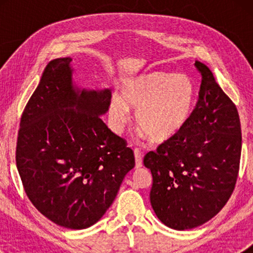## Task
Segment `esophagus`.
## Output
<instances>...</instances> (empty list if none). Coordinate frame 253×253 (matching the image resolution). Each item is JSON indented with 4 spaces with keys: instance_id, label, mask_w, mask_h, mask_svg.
<instances>
[{
    "instance_id": "obj_1",
    "label": "esophagus",
    "mask_w": 253,
    "mask_h": 253,
    "mask_svg": "<svg viewBox=\"0 0 253 253\" xmlns=\"http://www.w3.org/2000/svg\"><path fill=\"white\" fill-rule=\"evenodd\" d=\"M134 152V159H136V168L143 167V153H141L140 148L136 147L133 150Z\"/></svg>"
}]
</instances>
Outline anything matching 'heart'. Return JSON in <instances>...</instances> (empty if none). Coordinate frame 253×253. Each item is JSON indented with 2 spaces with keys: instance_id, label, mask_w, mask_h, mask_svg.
<instances>
[{
  "instance_id": "b5f03b06",
  "label": "heart",
  "mask_w": 253,
  "mask_h": 253,
  "mask_svg": "<svg viewBox=\"0 0 253 253\" xmlns=\"http://www.w3.org/2000/svg\"><path fill=\"white\" fill-rule=\"evenodd\" d=\"M195 86L186 75L151 72L124 83L121 98L108 103V121L114 132L121 133L136 109L137 126L157 143L175 137L191 115Z\"/></svg>"
}]
</instances>
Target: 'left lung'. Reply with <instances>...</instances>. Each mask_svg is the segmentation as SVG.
Returning <instances> with one entry per match:
<instances>
[{
  "mask_svg": "<svg viewBox=\"0 0 253 253\" xmlns=\"http://www.w3.org/2000/svg\"><path fill=\"white\" fill-rule=\"evenodd\" d=\"M202 75L198 101L184 127L144 157L152 172L155 214L176 230L192 229L215 216L229 200L240 170L242 132L235 103L212 71Z\"/></svg>",
  "mask_w": 253,
  "mask_h": 253,
  "instance_id": "8db88e82",
  "label": "left lung"
}]
</instances>
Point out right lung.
<instances>
[{
    "instance_id": "add662e5",
    "label": "right lung",
    "mask_w": 253,
    "mask_h": 253,
    "mask_svg": "<svg viewBox=\"0 0 253 253\" xmlns=\"http://www.w3.org/2000/svg\"><path fill=\"white\" fill-rule=\"evenodd\" d=\"M71 61L56 58L44 69L20 119L16 164L41 214L58 226L85 229L112 205L134 155L100 117L112 93L75 88Z\"/></svg>"
}]
</instances>
